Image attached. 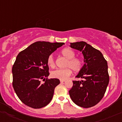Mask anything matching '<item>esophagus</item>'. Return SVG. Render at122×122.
<instances>
[{"label": "esophagus", "mask_w": 122, "mask_h": 122, "mask_svg": "<svg viewBox=\"0 0 122 122\" xmlns=\"http://www.w3.org/2000/svg\"><path fill=\"white\" fill-rule=\"evenodd\" d=\"M65 81H66V80H60V82H61V83H64V82H65Z\"/></svg>", "instance_id": "1"}]
</instances>
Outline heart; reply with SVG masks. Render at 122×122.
Instances as JSON below:
<instances>
[{"label":"heart","instance_id":"1","mask_svg":"<svg viewBox=\"0 0 122 122\" xmlns=\"http://www.w3.org/2000/svg\"><path fill=\"white\" fill-rule=\"evenodd\" d=\"M61 54L67 59V61L65 67L67 68L64 69H56L51 72V77L54 78L66 80L71 76L72 71L77 72L79 71L82 68L83 62L82 61L78 58H76V53L71 48H65L61 51ZM47 64L50 67L53 68L55 67V61L53 56L50 55L47 59Z\"/></svg>","mask_w":122,"mask_h":122}]
</instances>
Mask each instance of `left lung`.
<instances>
[{"label": "left lung", "instance_id": "1", "mask_svg": "<svg viewBox=\"0 0 122 122\" xmlns=\"http://www.w3.org/2000/svg\"><path fill=\"white\" fill-rule=\"evenodd\" d=\"M70 46L82 52L84 58V66L76 76L84 80L72 81L70 97L78 106L91 107L102 99L106 91L109 82L107 62L100 51L86 42L70 43Z\"/></svg>", "mask_w": 122, "mask_h": 122}]
</instances>
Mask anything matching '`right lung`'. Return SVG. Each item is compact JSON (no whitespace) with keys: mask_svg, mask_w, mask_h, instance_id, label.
<instances>
[{"mask_svg":"<svg viewBox=\"0 0 122 122\" xmlns=\"http://www.w3.org/2000/svg\"><path fill=\"white\" fill-rule=\"evenodd\" d=\"M63 42L38 41L29 45L17 55L12 67L13 87L23 103L34 109H40L50 103L55 87L60 84L57 78L50 75L47 59ZM45 81L44 84L40 80Z\"/></svg>","mask_w":122,"mask_h":122,"instance_id":"right-lung-1","label":"right lung"}]
</instances>
